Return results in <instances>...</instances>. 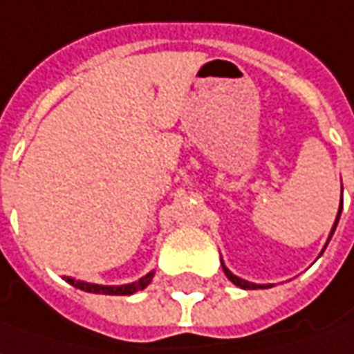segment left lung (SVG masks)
Instances as JSON below:
<instances>
[{"instance_id":"left-lung-1","label":"left lung","mask_w":354,"mask_h":354,"mask_svg":"<svg viewBox=\"0 0 354 354\" xmlns=\"http://www.w3.org/2000/svg\"><path fill=\"white\" fill-rule=\"evenodd\" d=\"M341 209H343V200H341V206H339V214H337V218H335V223H333V227H330V234H329V239L333 238V234H335V227H337V223H339V218H341ZM329 239H327V243H329ZM327 243H325V248H327ZM325 248H323V252H325ZM222 268H223V273L227 275V279L232 281L234 285H238L241 289H268L271 287V283H252V281H245V279H241L238 275H234L230 269L225 268V263L222 261Z\"/></svg>"}]
</instances>
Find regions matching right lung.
<instances>
[{
  "mask_svg": "<svg viewBox=\"0 0 354 354\" xmlns=\"http://www.w3.org/2000/svg\"><path fill=\"white\" fill-rule=\"evenodd\" d=\"M154 277V271H148L145 277H140L138 281H132V283L127 285H99V283H86V281H81V279H75V277H63L67 283H71L73 287L81 289V291H86V293H99V295H132L140 289L148 287V283L152 281Z\"/></svg>",
  "mask_w": 354,
  "mask_h": 354,
  "instance_id": "1",
  "label": "right lung"
}]
</instances>
